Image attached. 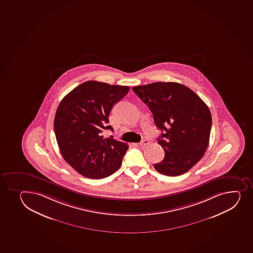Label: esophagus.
<instances>
[{
  "label": "esophagus",
  "mask_w": 253,
  "mask_h": 253,
  "mask_svg": "<svg viewBox=\"0 0 253 253\" xmlns=\"http://www.w3.org/2000/svg\"><path fill=\"white\" fill-rule=\"evenodd\" d=\"M149 140H148V139H144V140L141 141L140 143H139V145L140 146H146V145H148V144H149Z\"/></svg>",
  "instance_id": "34e87169"
}]
</instances>
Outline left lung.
Here are the masks:
<instances>
[{"label": "left lung", "mask_w": 253, "mask_h": 253, "mask_svg": "<svg viewBox=\"0 0 253 253\" xmlns=\"http://www.w3.org/2000/svg\"><path fill=\"white\" fill-rule=\"evenodd\" d=\"M153 114L161 130L158 143L164 149L163 161L154 165L162 174H183L203 158L209 146L211 116L198 94L182 84L155 82L133 87Z\"/></svg>", "instance_id": "8db88e82"}]
</instances>
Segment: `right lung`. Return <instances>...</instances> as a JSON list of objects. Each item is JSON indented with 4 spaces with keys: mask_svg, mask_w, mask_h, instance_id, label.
<instances>
[{
    "mask_svg": "<svg viewBox=\"0 0 253 253\" xmlns=\"http://www.w3.org/2000/svg\"><path fill=\"white\" fill-rule=\"evenodd\" d=\"M128 86L84 82L60 101L54 120L55 137L63 158L84 177L100 179L120 169L127 143L104 138L113 128L109 116L113 106L127 94Z\"/></svg>",
    "mask_w": 253,
    "mask_h": 253,
    "instance_id": "obj_1",
    "label": "right lung"
}]
</instances>
